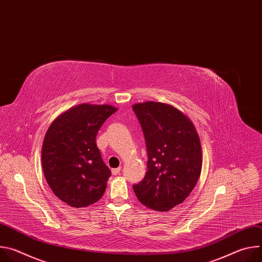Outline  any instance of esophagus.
Instances as JSON below:
<instances>
[{
    "label": "esophagus",
    "mask_w": 262,
    "mask_h": 262,
    "mask_svg": "<svg viewBox=\"0 0 262 262\" xmlns=\"http://www.w3.org/2000/svg\"><path fill=\"white\" fill-rule=\"evenodd\" d=\"M120 171H121V167L115 168V169H112V174H113V175H117V174L120 173Z\"/></svg>",
    "instance_id": "obj_1"
}]
</instances>
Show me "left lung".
I'll return each mask as SVG.
<instances>
[{
	"label": "left lung",
	"mask_w": 262,
	"mask_h": 262,
	"mask_svg": "<svg viewBox=\"0 0 262 262\" xmlns=\"http://www.w3.org/2000/svg\"><path fill=\"white\" fill-rule=\"evenodd\" d=\"M147 149V172L133 185L139 201L168 211L191 194L202 168V149L193 122L176 107L145 101L133 105Z\"/></svg>",
	"instance_id": "1"
}]
</instances>
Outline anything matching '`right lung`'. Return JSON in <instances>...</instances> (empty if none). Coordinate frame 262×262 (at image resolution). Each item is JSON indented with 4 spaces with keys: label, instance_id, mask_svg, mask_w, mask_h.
Segmentation results:
<instances>
[{
    "label": "right lung",
    "instance_id": "obj_1",
    "mask_svg": "<svg viewBox=\"0 0 262 262\" xmlns=\"http://www.w3.org/2000/svg\"><path fill=\"white\" fill-rule=\"evenodd\" d=\"M117 111L110 104L82 103L50 125L41 151L47 182L53 193L71 207H86L103 195L111 171L96 145L103 122Z\"/></svg>",
    "mask_w": 262,
    "mask_h": 262
}]
</instances>
